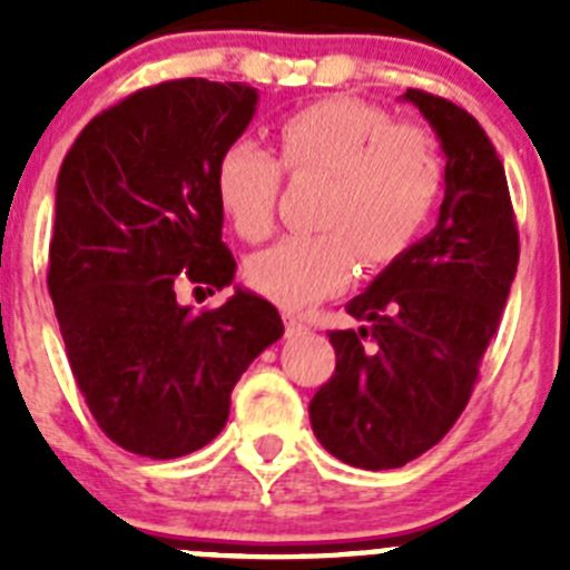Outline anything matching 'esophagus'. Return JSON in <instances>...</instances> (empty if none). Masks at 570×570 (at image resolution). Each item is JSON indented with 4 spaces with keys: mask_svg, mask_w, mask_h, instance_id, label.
I'll use <instances>...</instances> for the list:
<instances>
[{
    "mask_svg": "<svg viewBox=\"0 0 570 570\" xmlns=\"http://www.w3.org/2000/svg\"><path fill=\"white\" fill-rule=\"evenodd\" d=\"M285 328H288L291 336L305 334V331H308V322L302 320L299 314H285Z\"/></svg>",
    "mask_w": 570,
    "mask_h": 570,
    "instance_id": "esophagus-1",
    "label": "esophagus"
}]
</instances>
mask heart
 Masks as SVG:
<instances>
[{"instance_id":"1","label":"heart","mask_w":570,"mask_h":570,"mask_svg":"<svg viewBox=\"0 0 570 570\" xmlns=\"http://www.w3.org/2000/svg\"><path fill=\"white\" fill-rule=\"evenodd\" d=\"M279 159L236 139L216 163L219 208L236 234L259 242L274 230L282 170L325 176L314 234L285 236L248 262V282L285 308H305L345 288L356 262L382 268L414 245L440 203L445 168L434 136L354 97H331L276 125Z\"/></svg>"}]
</instances>
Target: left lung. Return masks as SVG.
Masks as SVG:
<instances>
[{
  "mask_svg": "<svg viewBox=\"0 0 570 570\" xmlns=\"http://www.w3.org/2000/svg\"><path fill=\"white\" fill-rule=\"evenodd\" d=\"M402 99L448 156L440 219L347 302L362 325L328 331L336 367L308 407L325 451L365 471L416 460L460 420L520 262L505 168L480 122L425 90Z\"/></svg>",
  "mask_w": 570,
  "mask_h": 570,
  "instance_id": "obj_1",
  "label": "left lung"
}]
</instances>
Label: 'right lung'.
I'll return each mask as SVG.
<instances>
[{
    "instance_id": "obj_1",
    "label": "right lung",
    "mask_w": 570,
    "mask_h": 570,
    "mask_svg": "<svg viewBox=\"0 0 570 570\" xmlns=\"http://www.w3.org/2000/svg\"><path fill=\"white\" fill-rule=\"evenodd\" d=\"M254 110L242 82L150 85L94 116L59 168L48 291L90 414L130 454L208 445L239 376L285 331L250 291L199 314L176 302L183 282H234L214 174Z\"/></svg>"
}]
</instances>
